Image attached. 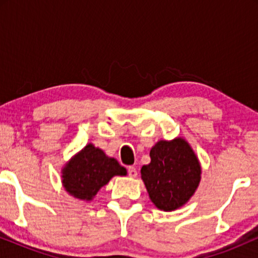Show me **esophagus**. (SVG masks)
Masks as SVG:
<instances>
[{"label":"esophagus","mask_w":258,"mask_h":258,"mask_svg":"<svg viewBox=\"0 0 258 258\" xmlns=\"http://www.w3.org/2000/svg\"><path fill=\"white\" fill-rule=\"evenodd\" d=\"M127 172H128V176L132 177V178L137 177V168H136V167L130 166L128 168H127Z\"/></svg>","instance_id":"1"}]
</instances>
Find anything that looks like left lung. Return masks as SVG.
Segmentation results:
<instances>
[{"label":"left lung","mask_w":258,"mask_h":258,"mask_svg":"<svg viewBox=\"0 0 258 258\" xmlns=\"http://www.w3.org/2000/svg\"><path fill=\"white\" fill-rule=\"evenodd\" d=\"M149 165L141 176L150 200L164 211H172L190 199L200 182V165L184 139L160 141L150 150Z\"/></svg>","instance_id":"left-lung-1"}]
</instances>
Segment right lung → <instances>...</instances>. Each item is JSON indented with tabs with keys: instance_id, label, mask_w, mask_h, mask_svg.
Here are the masks:
<instances>
[{
	"instance_id": "add662e5",
	"label": "right lung",
	"mask_w": 258,
	"mask_h": 258,
	"mask_svg": "<svg viewBox=\"0 0 258 258\" xmlns=\"http://www.w3.org/2000/svg\"><path fill=\"white\" fill-rule=\"evenodd\" d=\"M126 168L103 150L86 146L63 170L65 190L81 200H91L111 177L125 176Z\"/></svg>"
}]
</instances>
